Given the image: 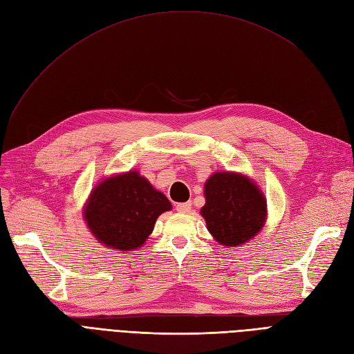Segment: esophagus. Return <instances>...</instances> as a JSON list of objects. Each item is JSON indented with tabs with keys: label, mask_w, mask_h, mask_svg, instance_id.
<instances>
[{
	"label": "esophagus",
	"mask_w": 354,
	"mask_h": 354,
	"mask_svg": "<svg viewBox=\"0 0 354 354\" xmlns=\"http://www.w3.org/2000/svg\"><path fill=\"white\" fill-rule=\"evenodd\" d=\"M190 208H192V202H181L176 205V209L178 212H189Z\"/></svg>",
	"instance_id": "obj_1"
}]
</instances>
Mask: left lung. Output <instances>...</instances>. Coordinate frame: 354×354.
Masks as SVG:
<instances>
[{"label": "left lung", "instance_id": "left-lung-1", "mask_svg": "<svg viewBox=\"0 0 354 354\" xmlns=\"http://www.w3.org/2000/svg\"><path fill=\"white\" fill-rule=\"evenodd\" d=\"M205 199L201 214L209 233L221 245H241L261 230L266 201L250 178L216 173L205 183Z\"/></svg>", "mask_w": 354, "mask_h": 354}]
</instances>
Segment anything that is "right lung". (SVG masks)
<instances>
[{
    "mask_svg": "<svg viewBox=\"0 0 354 354\" xmlns=\"http://www.w3.org/2000/svg\"><path fill=\"white\" fill-rule=\"evenodd\" d=\"M171 202L137 171L102 181L93 190L85 220L95 238L115 250L133 251L152 233Z\"/></svg>",
    "mask_w": 354,
    "mask_h": 354,
    "instance_id": "add662e5",
    "label": "right lung"
}]
</instances>
